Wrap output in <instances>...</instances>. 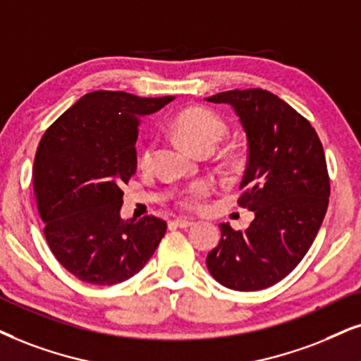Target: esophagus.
<instances>
[{
    "instance_id": "1",
    "label": "esophagus",
    "mask_w": 361,
    "mask_h": 361,
    "mask_svg": "<svg viewBox=\"0 0 361 361\" xmlns=\"http://www.w3.org/2000/svg\"><path fill=\"white\" fill-rule=\"evenodd\" d=\"M173 225L178 226V228H190L193 225V220H186V218H176L175 221H173Z\"/></svg>"
}]
</instances>
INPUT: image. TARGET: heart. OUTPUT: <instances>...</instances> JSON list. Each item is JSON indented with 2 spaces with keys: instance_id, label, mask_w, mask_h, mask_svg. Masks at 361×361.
I'll use <instances>...</instances> for the list:
<instances>
[{
  "instance_id": "1",
  "label": "heart",
  "mask_w": 361,
  "mask_h": 361,
  "mask_svg": "<svg viewBox=\"0 0 361 361\" xmlns=\"http://www.w3.org/2000/svg\"><path fill=\"white\" fill-rule=\"evenodd\" d=\"M173 131L190 152L196 153L202 148L216 147L218 141L226 133V126L220 118L214 116L208 109L188 108L173 120ZM149 158H152V148H145L140 157L141 166L148 165ZM207 193V186L195 185L183 198V204L186 208H195L198 200Z\"/></svg>"
}]
</instances>
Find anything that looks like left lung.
I'll use <instances>...</instances> for the list:
<instances>
[{"instance_id":"left-lung-1","label":"left lung","mask_w":361,"mask_h":361,"mask_svg":"<svg viewBox=\"0 0 361 361\" xmlns=\"http://www.w3.org/2000/svg\"><path fill=\"white\" fill-rule=\"evenodd\" d=\"M207 102L230 104L241 123L248 159L238 203L255 213L245 231L220 223L207 267L226 288H268L302 262L325 218L330 180L322 141L308 120L267 90L221 91Z\"/></svg>"}]
</instances>
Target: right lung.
<instances>
[{"label":"right lung","instance_id":"obj_1","mask_svg":"<svg viewBox=\"0 0 361 361\" xmlns=\"http://www.w3.org/2000/svg\"><path fill=\"white\" fill-rule=\"evenodd\" d=\"M175 97L93 91L66 109L39 141L33 190L44 238L81 281L116 285L136 275L165 236L157 216L123 220V185L136 171L141 118Z\"/></svg>","mask_w":361,"mask_h":361}]
</instances>
